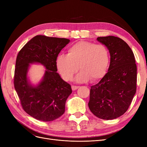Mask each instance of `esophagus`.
<instances>
[{"mask_svg":"<svg viewBox=\"0 0 147 147\" xmlns=\"http://www.w3.org/2000/svg\"><path fill=\"white\" fill-rule=\"evenodd\" d=\"M79 88V86H74V85H72V90H73V91H75V90H77V89Z\"/></svg>","mask_w":147,"mask_h":147,"instance_id":"esophagus-1","label":"esophagus"}]
</instances>
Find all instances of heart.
<instances>
[{"mask_svg": "<svg viewBox=\"0 0 147 147\" xmlns=\"http://www.w3.org/2000/svg\"><path fill=\"white\" fill-rule=\"evenodd\" d=\"M109 64L110 53L107 47L86 41L74 44L68 49L67 55H60L56 59L57 69L66 81L72 80L78 69L81 70L75 78L79 83L86 82L90 79L92 82L101 79Z\"/></svg>", "mask_w": 147, "mask_h": 147, "instance_id": "1", "label": "heart"}]
</instances>
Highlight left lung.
<instances>
[{"mask_svg": "<svg viewBox=\"0 0 147 147\" xmlns=\"http://www.w3.org/2000/svg\"><path fill=\"white\" fill-rule=\"evenodd\" d=\"M97 40L108 48L110 63L108 72L98 83L91 86L88 107L97 117L113 119L126 112L136 94L135 57L121 38L107 36Z\"/></svg>", "mask_w": 147, "mask_h": 147, "instance_id": "1", "label": "left lung"}]
</instances>
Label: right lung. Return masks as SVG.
Segmentation results:
<instances>
[{
  "mask_svg": "<svg viewBox=\"0 0 147 147\" xmlns=\"http://www.w3.org/2000/svg\"><path fill=\"white\" fill-rule=\"evenodd\" d=\"M69 42L64 38L36 35L18 54L14 75L15 90L23 110L38 120L53 121L65 112L66 100L72 91L70 84L56 72V59ZM32 63H41L47 69L37 86H31L27 77L29 64Z\"/></svg>",
  "mask_w": 147,
  "mask_h": 147,
  "instance_id": "right-lung-1",
  "label": "right lung"
}]
</instances>
